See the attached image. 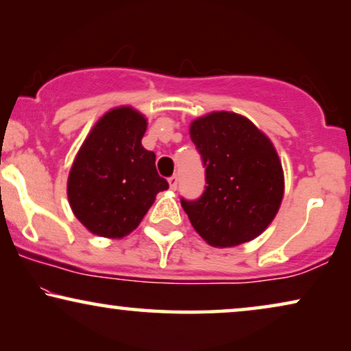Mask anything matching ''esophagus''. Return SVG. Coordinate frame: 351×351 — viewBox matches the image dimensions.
Here are the masks:
<instances>
[{"instance_id":"esophagus-1","label":"esophagus","mask_w":351,"mask_h":351,"mask_svg":"<svg viewBox=\"0 0 351 351\" xmlns=\"http://www.w3.org/2000/svg\"><path fill=\"white\" fill-rule=\"evenodd\" d=\"M167 182H169V189L171 190H177V184H179V179H177V176H172L167 179Z\"/></svg>"}]
</instances>
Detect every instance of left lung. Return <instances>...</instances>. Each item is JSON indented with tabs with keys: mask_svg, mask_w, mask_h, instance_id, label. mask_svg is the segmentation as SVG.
Returning <instances> with one entry per match:
<instances>
[{
	"mask_svg": "<svg viewBox=\"0 0 351 351\" xmlns=\"http://www.w3.org/2000/svg\"><path fill=\"white\" fill-rule=\"evenodd\" d=\"M206 167V190L182 208L206 243L233 247L267 230L285 195V172L270 138L243 114L213 112L190 124Z\"/></svg>",
	"mask_w": 351,
	"mask_h": 351,
	"instance_id": "1",
	"label": "left lung"
}]
</instances>
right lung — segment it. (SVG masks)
Segmentation results:
<instances>
[{
    "label": "right lung",
    "instance_id": "1",
    "mask_svg": "<svg viewBox=\"0 0 351 351\" xmlns=\"http://www.w3.org/2000/svg\"><path fill=\"white\" fill-rule=\"evenodd\" d=\"M147 118L123 105L90 129L71 165L66 195L75 217L97 237L119 239L138 227L169 184L158 176L155 153L142 147Z\"/></svg>",
    "mask_w": 351,
    "mask_h": 351
}]
</instances>
